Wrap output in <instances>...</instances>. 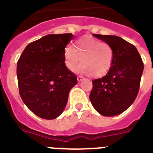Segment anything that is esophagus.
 Returning a JSON list of instances; mask_svg holds the SVG:
<instances>
[{
    "instance_id": "1",
    "label": "esophagus",
    "mask_w": 153,
    "mask_h": 153,
    "mask_svg": "<svg viewBox=\"0 0 153 153\" xmlns=\"http://www.w3.org/2000/svg\"><path fill=\"white\" fill-rule=\"evenodd\" d=\"M83 79H84L83 77H81V76H78V77H77V80H78V82H80V81H81Z\"/></svg>"
}]
</instances>
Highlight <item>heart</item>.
I'll return each instance as SVG.
<instances>
[{"label": "heart", "instance_id": "b5f03b06", "mask_svg": "<svg viewBox=\"0 0 153 153\" xmlns=\"http://www.w3.org/2000/svg\"><path fill=\"white\" fill-rule=\"evenodd\" d=\"M64 63L67 69L74 71L78 64V72L100 77L109 72L114 62L115 51L110 44L91 36L77 40L74 48L67 46L64 50Z\"/></svg>", "mask_w": 153, "mask_h": 153}]
</instances>
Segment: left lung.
Listing matches in <instances>:
<instances>
[{"instance_id":"8db88e82","label":"left lung","mask_w":153,"mask_h":153,"mask_svg":"<svg viewBox=\"0 0 153 153\" xmlns=\"http://www.w3.org/2000/svg\"><path fill=\"white\" fill-rule=\"evenodd\" d=\"M115 51L114 62L106 75L94 80L90 100L100 115L115 116L128 109L136 99L143 72V63L133 44L115 35L94 34Z\"/></svg>"}]
</instances>
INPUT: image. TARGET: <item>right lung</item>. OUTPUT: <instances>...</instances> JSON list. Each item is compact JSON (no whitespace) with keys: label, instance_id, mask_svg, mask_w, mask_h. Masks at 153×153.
<instances>
[{"label":"right lung","instance_id":"obj_1","mask_svg":"<svg viewBox=\"0 0 153 153\" xmlns=\"http://www.w3.org/2000/svg\"><path fill=\"white\" fill-rule=\"evenodd\" d=\"M71 33L48 35L30 43L17 62L19 90L22 101L37 116L56 118L77 85V77L64 63V50Z\"/></svg>","mask_w":153,"mask_h":153}]
</instances>
